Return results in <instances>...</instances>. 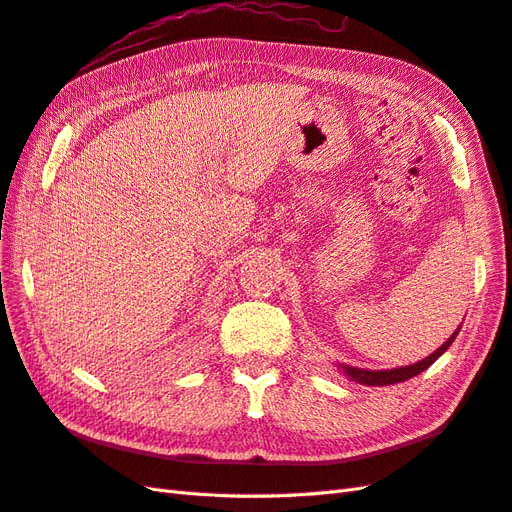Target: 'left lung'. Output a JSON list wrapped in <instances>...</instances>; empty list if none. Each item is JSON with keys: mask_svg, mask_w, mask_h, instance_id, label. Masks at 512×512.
<instances>
[{"mask_svg": "<svg viewBox=\"0 0 512 512\" xmlns=\"http://www.w3.org/2000/svg\"><path fill=\"white\" fill-rule=\"evenodd\" d=\"M458 331L461 329H456L448 342L439 346L430 357L417 361L413 365H404V368H393V370H363V368H352V365H342V370L350 378V381H355L359 385H370V387H383V385H396L402 381H409V378L422 374L426 368H430V365L435 363L443 355V352L452 346Z\"/></svg>", "mask_w": 512, "mask_h": 512, "instance_id": "8db88e82", "label": "left lung"}]
</instances>
